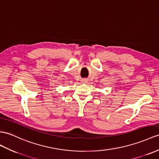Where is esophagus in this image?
Segmentation results:
<instances>
[{
  "mask_svg": "<svg viewBox=\"0 0 159 159\" xmlns=\"http://www.w3.org/2000/svg\"><path fill=\"white\" fill-rule=\"evenodd\" d=\"M82 82H83V83H86V80H82Z\"/></svg>",
  "mask_w": 159,
  "mask_h": 159,
  "instance_id": "obj_1",
  "label": "esophagus"
}]
</instances>
